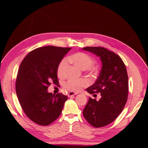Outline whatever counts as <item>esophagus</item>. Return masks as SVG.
<instances>
[{
	"mask_svg": "<svg viewBox=\"0 0 148 148\" xmlns=\"http://www.w3.org/2000/svg\"><path fill=\"white\" fill-rule=\"evenodd\" d=\"M77 92H72V91H71V92H69V97H73V96H74V95H77Z\"/></svg>",
	"mask_w": 148,
	"mask_h": 148,
	"instance_id": "34e87169",
	"label": "esophagus"
}]
</instances>
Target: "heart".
<instances>
[{"instance_id": "1", "label": "heart", "mask_w": 148, "mask_h": 148, "mask_svg": "<svg viewBox=\"0 0 148 148\" xmlns=\"http://www.w3.org/2000/svg\"><path fill=\"white\" fill-rule=\"evenodd\" d=\"M69 59L77 67L82 70L87 69L91 73H96L98 71V67L92 64L93 63V59L88 54L83 53V52H77L72 55ZM68 59L64 58L59 62L58 68H57V74L59 76H62L64 74L66 67L68 66ZM87 85V81L84 79H69L64 84V87L70 91H79Z\"/></svg>"}]
</instances>
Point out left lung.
Wrapping results in <instances>:
<instances>
[{
	"mask_svg": "<svg viewBox=\"0 0 148 148\" xmlns=\"http://www.w3.org/2000/svg\"><path fill=\"white\" fill-rule=\"evenodd\" d=\"M82 49L96 55L102 62L96 82L86 89L90 94L101 93V98L97 101L89 97L83 115L94 127L106 126L118 117L127 102L129 82L126 67L121 57L104 47H86Z\"/></svg>",
	"mask_w": 148,
	"mask_h": 148,
	"instance_id": "left-lung-1",
	"label": "left lung"
}]
</instances>
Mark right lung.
<instances>
[{"mask_svg": "<svg viewBox=\"0 0 148 148\" xmlns=\"http://www.w3.org/2000/svg\"><path fill=\"white\" fill-rule=\"evenodd\" d=\"M71 47H41L25 57L16 78L17 97L25 114L40 125H48L58 118L68 99L66 95L48 92L52 82L59 84L57 68Z\"/></svg>", "mask_w": 148, "mask_h": 148, "instance_id": "obj_1", "label": "right lung"}]
</instances>
